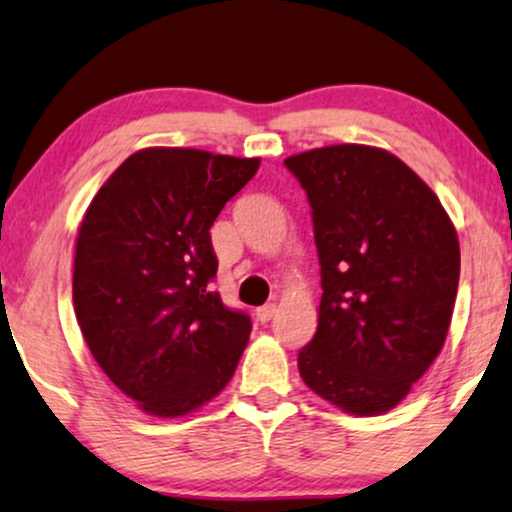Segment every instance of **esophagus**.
<instances>
[{
    "label": "esophagus",
    "mask_w": 512,
    "mask_h": 512,
    "mask_svg": "<svg viewBox=\"0 0 512 512\" xmlns=\"http://www.w3.org/2000/svg\"><path fill=\"white\" fill-rule=\"evenodd\" d=\"M276 316V304H264V307L257 309V319H260L262 323L271 321Z\"/></svg>",
    "instance_id": "esophagus-1"
}]
</instances>
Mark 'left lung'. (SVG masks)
Segmentation results:
<instances>
[{
	"mask_svg": "<svg viewBox=\"0 0 512 512\" xmlns=\"http://www.w3.org/2000/svg\"><path fill=\"white\" fill-rule=\"evenodd\" d=\"M312 205L319 328L297 366L354 416L394 409L442 349L461 248L432 189L383 148L340 144L286 158Z\"/></svg>",
	"mask_w": 512,
	"mask_h": 512,
	"instance_id": "obj_1",
	"label": "left lung"
}]
</instances>
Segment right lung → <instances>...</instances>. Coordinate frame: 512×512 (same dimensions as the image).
Here are the masks:
<instances>
[{
    "label": "right lung",
    "mask_w": 512,
    "mask_h": 512,
    "mask_svg": "<svg viewBox=\"0 0 512 512\" xmlns=\"http://www.w3.org/2000/svg\"><path fill=\"white\" fill-rule=\"evenodd\" d=\"M260 158L144 148L101 186L77 231L73 304L103 373L160 418L196 411L234 375L250 316L224 307L210 226Z\"/></svg>",
    "instance_id": "add662e5"
}]
</instances>
